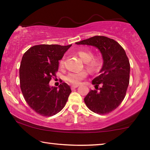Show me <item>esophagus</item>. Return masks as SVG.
Segmentation results:
<instances>
[{
	"label": "esophagus",
	"mask_w": 150,
	"mask_h": 150,
	"mask_svg": "<svg viewBox=\"0 0 150 150\" xmlns=\"http://www.w3.org/2000/svg\"><path fill=\"white\" fill-rule=\"evenodd\" d=\"M78 87H79V85H71V89H72V90H74V89H76Z\"/></svg>",
	"instance_id": "obj_1"
}]
</instances>
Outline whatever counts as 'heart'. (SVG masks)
<instances>
[{
	"label": "heart",
	"instance_id": "obj_1",
	"mask_svg": "<svg viewBox=\"0 0 150 150\" xmlns=\"http://www.w3.org/2000/svg\"><path fill=\"white\" fill-rule=\"evenodd\" d=\"M80 58L85 62L87 69L91 72H94L99 70L102 65V59L99 57L93 58V53L89 50H80L78 52ZM59 64L61 67L63 66L64 60L61 59ZM87 76V73L85 71H72L69 73L66 76V80L69 83L78 85L85 79Z\"/></svg>",
	"mask_w": 150,
	"mask_h": 150
}]
</instances>
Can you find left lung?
Here are the masks:
<instances>
[{"mask_svg": "<svg viewBox=\"0 0 150 150\" xmlns=\"http://www.w3.org/2000/svg\"><path fill=\"white\" fill-rule=\"evenodd\" d=\"M76 44L96 47L103 59L100 75L92 81L96 89L84 99L86 105L98 114L112 111L124 99L129 85L130 67L126 52L118 42L104 36H94ZM100 83L102 87L98 90Z\"/></svg>", "mask_w": 150, "mask_h": 150, "instance_id": "8db88e82", "label": "left lung"}]
</instances>
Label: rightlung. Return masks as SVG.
<instances>
[{
    "mask_svg": "<svg viewBox=\"0 0 150 150\" xmlns=\"http://www.w3.org/2000/svg\"><path fill=\"white\" fill-rule=\"evenodd\" d=\"M71 46L56 44L37 45L22 57L20 67V83L28 106L38 114L50 117L64 107L70 87L65 83L59 87H50L49 82L59 68V61Z\"/></svg>",
    "mask_w": 150,
    "mask_h": 150,
    "instance_id": "1",
    "label": "right lung"
}]
</instances>
